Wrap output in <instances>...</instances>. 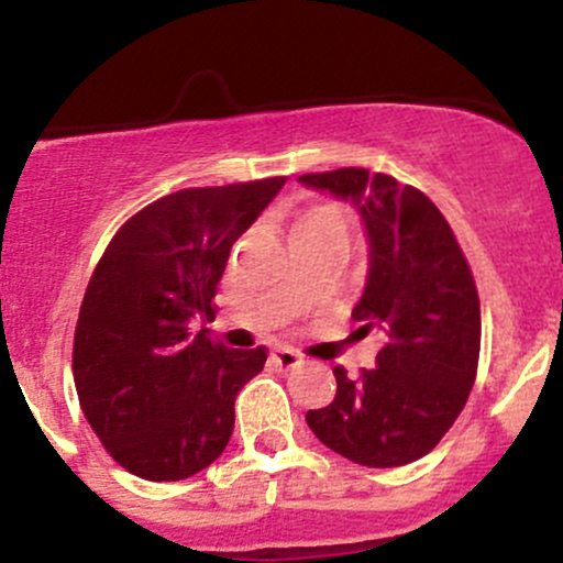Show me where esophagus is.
Masks as SVG:
<instances>
[{"mask_svg":"<svg viewBox=\"0 0 563 563\" xmlns=\"http://www.w3.org/2000/svg\"><path fill=\"white\" fill-rule=\"evenodd\" d=\"M269 360H273L275 365H280V367H296V365H301V354L299 352H294V349H288V346H273L269 349Z\"/></svg>","mask_w":563,"mask_h":563,"instance_id":"1","label":"esophagus"}]
</instances>
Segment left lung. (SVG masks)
<instances>
[{
	"label": "left lung",
	"mask_w": 563,
	"mask_h": 563,
	"mask_svg": "<svg viewBox=\"0 0 563 563\" xmlns=\"http://www.w3.org/2000/svg\"><path fill=\"white\" fill-rule=\"evenodd\" d=\"M299 183L363 219L367 275L352 314L360 333L384 339L376 367L360 378L333 367V402L309 410L307 423L360 466H405L437 448L474 386L482 314L468 262L442 211L389 174L335 169Z\"/></svg>",
	"instance_id": "left-lung-1"
}]
</instances>
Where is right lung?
<instances>
[{
    "label": "right lung",
    "instance_id": "right-lung-1",
    "mask_svg": "<svg viewBox=\"0 0 563 563\" xmlns=\"http://www.w3.org/2000/svg\"><path fill=\"white\" fill-rule=\"evenodd\" d=\"M286 177L190 187L137 211L97 262L74 335L79 405L108 455L147 482H179L222 455L235 397L267 352L214 344L211 314L230 249Z\"/></svg>",
    "mask_w": 563,
    "mask_h": 563
}]
</instances>
